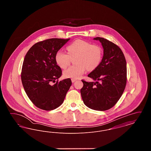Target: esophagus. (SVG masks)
I'll list each match as a JSON object with an SVG mask.
<instances>
[{
  "label": "esophagus",
  "mask_w": 151,
  "mask_h": 151,
  "mask_svg": "<svg viewBox=\"0 0 151 151\" xmlns=\"http://www.w3.org/2000/svg\"><path fill=\"white\" fill-rule=\"evenodd\" d=\"M76 79H71V81H72V83H74L75 81H76Z\"/></svg>",
  "instance_id": "obj_1"
}]
</instances>
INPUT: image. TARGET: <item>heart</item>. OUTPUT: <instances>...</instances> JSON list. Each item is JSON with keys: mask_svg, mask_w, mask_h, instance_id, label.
<instances>
[{"mask_svg": "<svg viewBox=\"0 0 151 151\" xmlns=\"http://www.w3.org/2000/svg\"><path fill=\"white\" fill-rule=\"evenodd\" d=\"M68 53L57 51L55 61L57 65L65 69L70 64L71 58L75 57V65L70 67L63 72L66 78L79 79L86 71H93L100 65L103 57V50L100 46L82 40H76L67 47Z\"/></svg>", "mask_w": 151, "mask_h": 151, "instance_id": "obj_1", "label": "heart"}]
</instances>
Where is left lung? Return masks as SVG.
<instances>
[{"label":"left lung","mask_w":151,"mask_h":151,"mask_svg":"<svg viewBox=\"0 0 151 151\" xmlns=\"http://www.w3.org/2000/svg\"><path fill=\"white\" fill-rule=\"evenodd\" d=\"M99 40L104 48L100 65L88 76L96 82L81 80L80 90L84 104L91 109L105 111L113 108L119 100L127 83L126 61L122 50L115 43L102 37Z\"/></svg>","instance_id":"left-lung-1"}]
</instances>
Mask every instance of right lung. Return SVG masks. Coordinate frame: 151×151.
<instances>
[{
  "label": "right lung",
  "instance_id": "1",
  "mask_svg": "<svg viewBox=\"0 0 151 151\" xmlns=\"http://www.w3.org/2000/svg\"><path fill=\"white\" fill-rule=\"evenodd\" d=\"M69 40L50 38L40 41L30 47L24 58L22 84L37 108L49 111L59 107L72 84L70 78L58 81L62 72L55 61L56 53ZM53 82L56 83L52 85Z\"/></svg>",
  "mask_w": 151,
  "mask_h": 151
}]
</instances>
